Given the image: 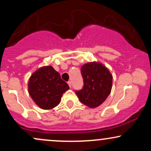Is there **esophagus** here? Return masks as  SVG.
Instances as JSON below:
<instances>
[{"label": "esophagus", "instance_id": "34e87169", "mask_svg": "<svg viewBox=\"0 0 151 151\" xmlns=\"http://www.w3.org/2000/svg\"><path fill=\"white\" fill-rule=\"evenodd\" d=\"M68 85H69V86H70V88L72 87V82H71L70 81H68Z\"/></svg>", "mask_w": 151, "mask_h": 151}]
</instances>
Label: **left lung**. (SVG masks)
<instances>
[{
    "label": "left lung",
    "instance_id": "left-lung-1",
    "mask_svg": "<svg viewBox=\"0 0 151 151\" xmlns=\"http://www.w3.org/2000/svg\"><path fill=\"white\" fill-rule=\"evenodd\" d=\"M84 85L76 90L80 101L91 108L101 105L110 94L112 75L106 67L97 62H89L81 68Z\"/></svg>",
    "mask_w": 151,
    "mask_h": 151
}]
</instances>
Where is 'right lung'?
Returning <instances> with one entry per match:
<instances>
[{
    "mask_svg": "<svg viewBox=\"0 0 151 151\" xmlns=\"http://www.w3.org/2000/svg\"><path fill=\"white\" fill-rule=\"evenodd\" d=\"M70 89L67 82L51 66L43 67L32 74L29 80L28 91L38 106L51 109L57 106L62 94Z\"/></svg>",
    "mask_w": 151,
    "mask_h": 151,
    "instance_id": "1",
    "label": "right lung"
}]
</instances>
